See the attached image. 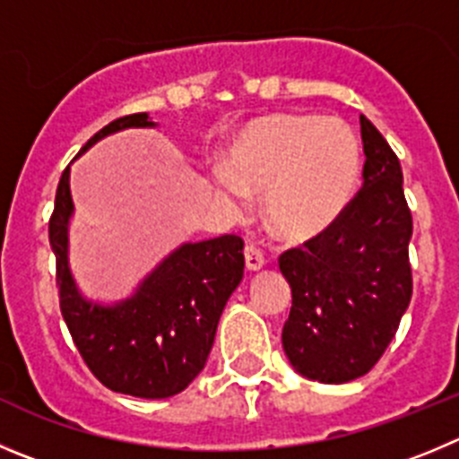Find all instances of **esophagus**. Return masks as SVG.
Masks as SVG:
<instances>
[{"mask_svg": "<svg viewBox=\"0 0 459 459\" xmlns=\"http://www.w3.org/2000/svg\"><path fill=\"white\" fill-rule=\"evenodd\" d=\"M244 263H247V269H249V272H258V269L264 267L267 260H264L263 251L255 249L254 244H247V249H244Z\"/></svg>", "mask_w": 459, "mask_h": 459, "instance_id": "esophagus-1", "label": "esophagus"}]
</instances>
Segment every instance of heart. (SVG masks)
I'll use <instances>...</instances> for the list:
<instances>
[{
	"label": "heart",
	"instance_id": "1",
	"mask_svg": "<svg viewBox=\"0 0 459 459\" xmlns=\"http://www.w3.org/2000/svg\"><path fill=\"white\" fill-rule=\"evenodd\" d=\"M359 178V143L344 122L267 115L242 128L212 171V192L242 215L247 195L264 196V220L282 239H307L344 212Z\"/></svg>",
	"mask_w": 459,
	"mask_h": 459
}]
</instances>
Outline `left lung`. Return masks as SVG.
Here are the masks:
<instances>
[{
	"label": "left lung",
	"mask_w": 459,
	"mask_h": 459,
	"mask_svg": "<svg viewBox=\"0 0 459 459\" xmlns=\"http://www.w3.org/2000/svg\"><path fill=\"white\" fill-rule=\"evenodd\" d=\"M359 135L362 190L333 226L278 263L292 288L282 351L297 374L326 385L374 369L412 297V215L401 162L365 115Z\"/></svg>",
	"instance_id": "8db88e82"
}]
</instances>
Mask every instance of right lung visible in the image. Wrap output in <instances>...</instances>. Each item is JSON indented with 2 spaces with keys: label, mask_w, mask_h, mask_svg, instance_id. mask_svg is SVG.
I'll return each mask as SVG.
<instances>
[{
  "label": "right lung",
  "mask_w": 459,
  "mask_h": 459,
  "mask_svg": "<svg viewBox=\"0 0 459 459\" xmlns=\"http://www.w3.org/2000/svg\"><path fill=\"white\" fill-rule=\"evenodd\" d=\"M156 126L147 113L119 117L94 133L81 153L113 133ZM72 217L67 167L56 190L49 244L63 319L85 365L113 392L135 398L181 394L205 367L226 301L242 281L244 242L238 235L183 242L128 297L106 303L83 294L72 273Z\"/></svg>",
  "instance_id": "add662e5"
}]
</instances>
